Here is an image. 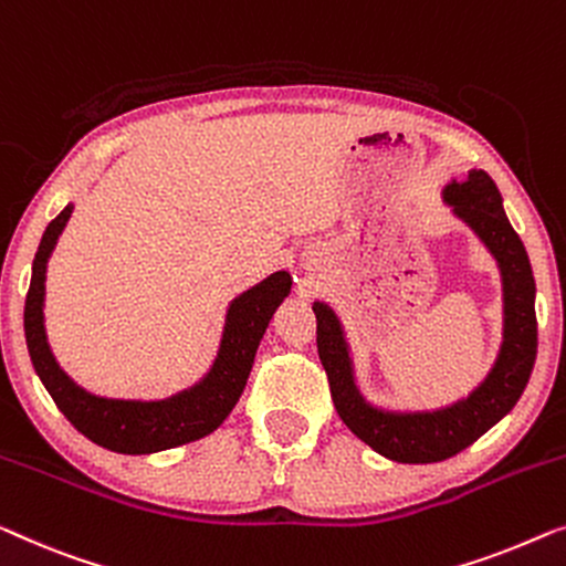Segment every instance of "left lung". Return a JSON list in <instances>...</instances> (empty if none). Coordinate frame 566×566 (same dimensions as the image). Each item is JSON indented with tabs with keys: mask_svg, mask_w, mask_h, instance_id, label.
Here are the masks:
<instances>
[{
	"mask_svg": "<svg viewBox=\"0 0 566 566\" xmlns=\"http://www.w3.org/2000/svg\"><path fill=\"white\" fill-rule=\"evenodd\" d=\"M441 201L495 260L503 291V339L497 355L467 396L439 408L378 406L359 388L355 355L337 311L314 301L316 347L339 419L385 460L403 464L441 462L462 452L511 413L536 363V281L526 248L503 209V196L485 170L470 168L462 181L441 188Z\"/></svg>",
	"mask_w": 566,
	"mask_h": 566,
	"instance_id": "obj_1",
	"label": "left lung"
}]
</instances>
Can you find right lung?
<instances>
[{"label":"right lung","mask_w":566,"mask_h":566,"mask_svg":"<svg viewBox=\"0 0 566 566\" xmlns=\"http://www.w3.org/2000/svg\"><path fill=\"white\" fill-rule=\"evenodd\" d=\"M71 211L73 203L45 227L35 260H32L30 291L24 298V339H28V352L40 382L51 392L65 419L86 439L109 452L153 454L209 437L240 400L270 318L291 293V273L275 270L265 281L229 301L217 357L201 380L168 398L96 396L81 388L59 365L45 332L48 260L69 224Z\"/></svg>","instance_id":"obj_1"}]
</instances>
